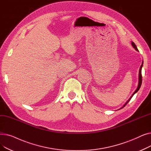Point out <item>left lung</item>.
Wrapping results in <instances>:
<instances>
[{
  "mask_svg": "<svg viewBox=\"0 0 151 151\" xmlns=\"http://www.w3.org/2000/svg\"><path fill=\"white\" fill-rule=\"evenodd\" d=\"M132 46L134 47V49H135L137 51H138V48H137V46H136V45L134 43V42H132ZM142 65H143V60L142 61V63H141V65L140 66V68H139V76H138V87H137V89L135 90V91H134L133 93V94L131 96V97L129 98V99L126 101V103L125 104L119 109H122V108H123L127 104V103L131 100V99L132 98V97L134 96V93H136L138 91H139V88H140V87H141V83H142V75H141V70H142Z\"/></svg>",
  "mask_w": 151,
  "mask_h": 151,
  "instance_id": "left-lung-1",
  "label": "left lung"
}]
</instances>
